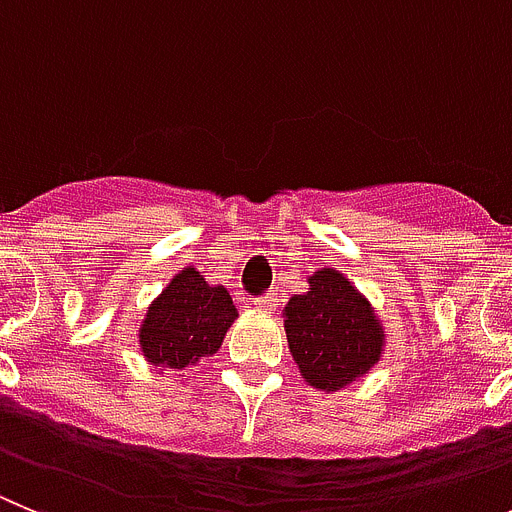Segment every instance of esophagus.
Listing matches in <instances>:
<instances>
[{"label": "esophagus", "instance_id": "obj_1", "mask_svg": "<svg viewBox=\"0 0 512 512\" xmlns=\"http://www.w3.org/2000/svg\"><path fill=\"white\" fill-rule=\"evenodd\" d=\"M255 308L257 311H275V308H278V293H267V296H260V298H255Z\"/></svg>", "mask_w": 512, "mask_h": 512}]
</instances>
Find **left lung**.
I'll list each match as a JSON object with an SVG mask.
<instances>
[{"label":"left lung","mask_w":512,"mask_h":512,"mask_svg":"<svg viewBox=\"0 0 512 512\" xmlns=\"http://www.w3.org/2000/svg\"><path fill=\"white\" fill-rule=\"evenodd\" d=\"M288 349L303 382L339 393L385 354V329L372 303L336 267L308 275V290L283 308Z\"/></svg>","instance_id":"left-lung-1"}]
</instances>
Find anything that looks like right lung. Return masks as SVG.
I'll list each match as a JSON object with an SVG mask.
<instances>
[{"instance_id":"obj_1","label":"right lung","mask_w":512,"mask_h":512,"mask_svg":"<svg viewBox=\"0 0 512 512\" xmlns=\"http://www.w3.org/2000/svg\"><path fill=\"white\" fill-rule=\"evenodd\" d=\"M239 313L224 285H211L193 265L178 270L147 306L137 342L155 370L183 372L214 357Z\"/></svg>"}]
</instances>
